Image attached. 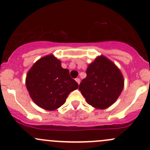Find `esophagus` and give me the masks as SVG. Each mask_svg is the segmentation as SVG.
Wrapping results in <instances>:
<instances>
[{
    "label": "esophagus",
    "mask_w": 150,
    "mask_h": 150,
    "mask_svg": "<svg viewBox=\"0 0 150 150\" xmlns=\"http://www.w3.org/2000/svg\"><path fill=\"white\" fill-rule=\"evenodd\" d=\"M75 81H76V82L78 83V84H80V82H81V80H80V78H76V79H75Z\"/></svg>",
    "instance_id": "obj_1"
}]
</instances>
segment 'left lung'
<instances>
[{"label":"left lung","instance_id":"obj_1","mask_svg":"<svg viewBox=\"0 0 150 150\" xmlns=\"http://www.w3.org/2000/svg\"><path fill=\"white\" fill-rule=\"evenodd\" d=\"M79 90L88 104L96 109H106L116 102L124 86L121 72L104 56L98 57L86 70Z\"/></svg>","mask_w":150,"mask_h":150}]
</instances>
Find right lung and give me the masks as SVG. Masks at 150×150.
<instances>
[{"instance_id":"1","label":"right lung","mask_w":150,"mask_h":150,"mask_svg":"<svg viewBox=\"0 0 150 150\" xmlns=\"http://www.w3.org/2000/svg\"><path fill=\"white\" fill-rule=\"evenodd\" d=\"M26 87L33 102L46 110L58 109L78 84L61 61L50 54L38 60L28 71Z\"/></svg>"}]
</instances>
